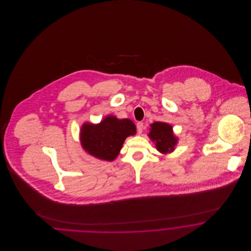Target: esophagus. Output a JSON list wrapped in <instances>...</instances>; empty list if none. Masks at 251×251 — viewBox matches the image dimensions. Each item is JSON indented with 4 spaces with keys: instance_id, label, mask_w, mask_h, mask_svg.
Wrapping results in <instances>:
<instances>
[{
    "instance_id": "1",
    "label": "esophagus",
    "mask_w": 251,
    "mask_h": 251,
    "mask_svg": "<svg viewBox=\"0 0 251 251\" xmlns=\"http://www.w3.org/2000/svg\"><path fill=\"white\" fill-rule=\"evenodd\" d=\"M136 128H137V131H138V133H139V134H141L144 129V123H142V122H138V123L136 124Z\"/></svg>"
}]
</instances>
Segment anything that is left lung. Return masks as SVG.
<instances>
[{
    "mask_svg": "<svg viewBox=\"0 0 251 251\" xmlns=\"http://www.w3.org/2000/svg\"><path fill=\"white\" fill-rule=\"evenodd\" d=\"M148 136L155 144L156 150L165 155L175 151L179 140L173 131L172 126L167 122L156 121L151 124Z\"/></svg>",
    "mask_w": 251,
    "mask_h": 251,
    "instance_id": "8db88e82",
    "label": "left lung"
}]
</instances>
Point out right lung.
Wrapping results in <instances>:
<instances>
[{
    "instance_id": "1",
    "label": "right lung",
    "mask_w": 251,
    "mask_h": 251,
    "mask_svg": "<svg viewBox=\"0 0 251 251\" xmlns=\"http://www.w3.org/2000/svg\"><path fill=\"white\" fill-rule=\"evenodd\" d=\"M135 133L136 127L131 120H120L109 115L98 124L84 122L80 131V142L89 155L112 162L120 154L125 139Z\"/></svg>"
}]
</instances>
